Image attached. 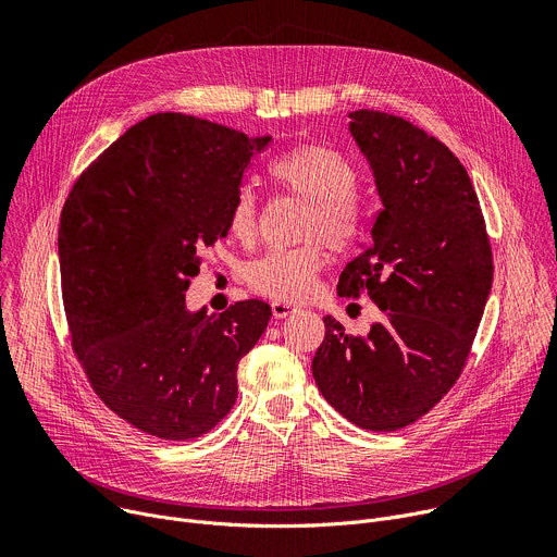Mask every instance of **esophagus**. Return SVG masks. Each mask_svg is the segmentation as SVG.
I'll list each match as a JSON object with an SVG mask.
<instances>
[{"instance_id":"1","label":"esophagus","mask_w":557,"mask_h":557,"mask_svg":"<svg viewBox=\"0 0 557 557\" xmlns=\"http://www.w3.org/2000/svg\"><path fill=\"white\" fill-rule=\"evenodd\" d=\"M271 311H273V318L282 320V318H288V315H293V313H298L300 309L295 307V305H288V302H273V305H271Z\"/></svg>"}]
</instances>
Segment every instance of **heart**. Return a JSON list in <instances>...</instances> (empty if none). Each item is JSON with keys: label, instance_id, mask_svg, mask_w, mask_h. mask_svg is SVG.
Here are the masks:
<instances>
[{"label": "heart", "instance_id": "heart-1", "mask_svg": "<svg viewBox=\"0 0 557 557\" xmlns=\"http://www.w3.org/2000/svg\"><path fill=\"white\" fill-rule=\"evenodd\" d=\"M271 178L282 190L309 203L302 216V239H320L333 252H347L360 235V210L356 203L358 174L338 152L322 145H302L280 157ZM233 237L248 242L257 228V199L248 185L235 193L228 210ZM324 267V252L318 242L271 250L246 267V284L277 302H300L313 290Z\"/></svg>", "mask_w": 557, "mask_h": 557}]
</instances>
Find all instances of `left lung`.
<instances>
[{"instance_id":"1","label":"left lung","mask_w":557,"mask_h":557,"mask_svg":"<svg viewBox=\"0 0 557 557\" xmlns=\"http://www.w3.org/2000/svg\"><path fill=\"white\" fill-rule=\"evenodd\" d=\"M383 201L372 244L345 267L341 298L385 313L367 336L326 315L313 358L322 396L354 425L419 421L461 376L493 284V250L472 181L438 138L374 109L349 114Z\"/></svg>"}]
</instances>
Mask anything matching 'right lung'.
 <instances>
[{"instance_id":"right-lung-1","label":"right lung","mask_w":557,"mask_h":557,"mask_svg":"<svg viewBox=\"0 0 557 557\" xmlns=\"http://www.w3.org/2000/svg\"><path fill=\"white\" fill-rule=\"evenodd\" d=\"M248 138L183 114L129 127L81 174L58 228L71 347L98 398L165 441L212 430L237 400L239 360L271 307L185 309L201 255L228 235V210L250 159Z\"/></svg>"}]
</instances>
